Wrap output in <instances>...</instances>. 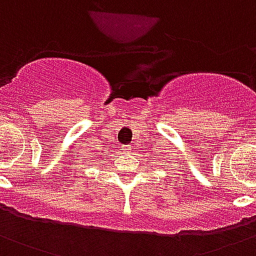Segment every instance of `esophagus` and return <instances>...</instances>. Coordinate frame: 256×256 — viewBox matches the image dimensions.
<instances>
[{
    "label": "esophagus",
    "mask_w": 256,
    "mask_h": 256,
    "mask_svg": "<svg viewBox=\"0 0 256 256\" xmlns=\"http://www.w3.org/2000/svg\"><path fill=\"white\" fill-rule=\"evenodd\" d=\"M130 145H126V146H124V148H122V150H124V152L126 153H130Z\"/></svg>",
    "instance_id": "34e87169"
}]
</instances>
